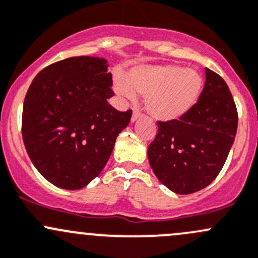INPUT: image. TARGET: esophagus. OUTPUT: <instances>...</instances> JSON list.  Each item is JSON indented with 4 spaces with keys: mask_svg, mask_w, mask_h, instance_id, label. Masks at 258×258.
Here are the masks:
<instances>
[{
    "mask_svg": "<svg viewBox=\"0 0 258 258\" xmlns=\"http://www.w3.org/2000/svg\"><path fill=\"white\" fill-rule=\"evenodd\" d=\"M140 117H141V112H140V111H138V110H136V108H135L134 113H132L131 121H132V122H136Z\"/></svg>",
    "mask_w": 258,
    "mask_h": 258,
    "instance_id": "34e87169",
    "label": "esophagus"
}]
</instances>
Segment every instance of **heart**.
Segmentation results:
<instances>
[{
	"mask_svg": "<svg viewBox=\"0 0 258 258\" xmlns=\"http://www.w3.org/2000/svg\"><path fill=\"white\" fill-rule=\"evenodd\" d=\"M115 89L128 100H134L136 94L143 95L152 117L173 122L193 110L204 89V79L198 70L181 65H137L130 70L127 80L116 79Z\"/></svg>",
	"mask_w": 258,
	"mask_h": 258,
	"instance_id": "1",
	"label": "heart"
}]
</instances>
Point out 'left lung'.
Masks as SVG:
<instances>
[{
	"instance_id": "8db88e82",
	"label": "left lung",
	"mask_w": 258,
	"mask_h": 258,
	"mask_svg": "<svg viewBox=\"0 0 258 258\" xmlns=\"http://www.w3.org/2000/svg\"><path fill=\"white\" fill-rule=\"evenodd\" d=\"M148 161L158 180L177 194L208 186L226 162L237 131V110L224 79L205 69V85L193 110L178 121L157 122Z\"/></svg>"
}]
</instances>
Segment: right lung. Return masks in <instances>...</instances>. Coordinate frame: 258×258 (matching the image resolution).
<instances>
[{"mask_svg": "<svg viewBox=\"0 0 258 258\" xmlns=\"http://www.w3.org/2000/svg\"><path fill=\"white\" fill-rule=\"evenodd\" d=\"M107 60L73 56L37 74L27 91L22 136L38 172L58 188L78 190L106 165L132 111L107 102L113 96Z\"/></svg>", "mask_w": 258, "mask_h": 258, "instance_id": "obj_1", "label": "right lung"}]
</instances>
